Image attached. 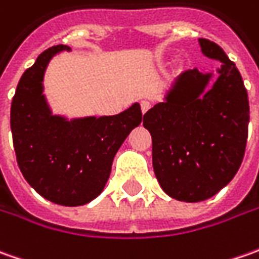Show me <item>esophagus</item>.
<instances>
[{"label": "esophagus", "instance_id": "34e87169", "mask_svg": "<svg viewBox=\"0 0 259 259\" xmlns=\"http://www.w3.org/2000/svg\"><path fill=\"white\" fill-rule=\"evenodd\" d=\"M150 108H151V102L147 101V99H143V101H141V111H143V114H145Z\"/></svg>", "mask_w": 259, "mask_h": 259}]
</instances>
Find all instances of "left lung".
Returning <instances> with one entry per match:
<instances>
[{"mask_svg":"<svg viewBox=\"0 0 259 259\" xmlns=\"http://www.w3.org/2000/svg\"><path fill=\"white\" fill-rule=\"evenodd\" d=\"M199 45L206 57L221 62L213 85V73L184 70L143 121L161 189L189 203L212 197L234 179L249 122L248 94L235 63L213 41L199 38Z\"/></svg>","mask_w":259,"mask_h":259,"instance_id":"obj_1","label":"left lung"}]
</instances>
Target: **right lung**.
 <instances>
[{"label":"right lung","mask_w":259,"mask_h":259,"mask_svg":"<svg viewBox=\"0 0 259 259\" xmlns=\"http://www.w3.org/2000/svg\"><path fill=\"white\" fill-rule=\"evenodd\" d=\"M47 49L27 69L11 104V133L21 173L40 196L62 206H82L102 193L112 161L125 138L141 124L138 102L118 115L66 118L46 99L45 73L57 53Z\"/></svg>","instance_id":"1"}]
</instances>
